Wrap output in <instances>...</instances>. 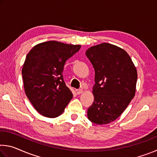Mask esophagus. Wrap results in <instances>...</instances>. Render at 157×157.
Returning <instances> with one entry per match:
<instances>
[{"label": "esophagus", "mask_w": 157, "mask_h": 157, "mask_svg": "<svg viewBox=\"0 0 157 157\" xmlns=\"http://www.w3.org/2000/svg\"><path fill=\"white\" fill-rule=\"evenodd\" d=\"M76 91H77V94H81L84 92V91L82 89H78Z\"/></svg>", "instance_id": "1"}]
</instances>
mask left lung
I'll return each mask as SVG.
<instances>
[{
	"mask_svg": "<svg viewBox=\"0 0 157 157\" xmlns=\"http://www.w3.org/2000/svg\"><path fill=\"white\" fill-rule=\"evenodd\" d=\"M86 55L95 70L94 102L88 109V118L95 124L109 123L134 97L136 69L126 51L110 44L91 47Z\"/></svg>",
	"mask_w": 157,
	"mask_h": 157,
	"instance_id": "8db88e82",
	"label": "left lung"
}]
</instances>
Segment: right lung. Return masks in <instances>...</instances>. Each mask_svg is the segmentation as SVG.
<instances>
[{
  "label": "right lung",
  "mask_w": 157,
  "mask_h": 157,
  "mask_svg": "<svg viewBox=\"0 0 157 157\" xmlns=\"http://www.w3.org/2000/svg\"><path fill=\"white\" fill-rule=\"evenodd\" d=\"M80 47L50 41L36 45L26 56L22 69L25 92L41 115L59 116L73 98L63 80V70L66 60Z\"/></svg>",
  "instance_id": "obj_1"
}]
</instances>
